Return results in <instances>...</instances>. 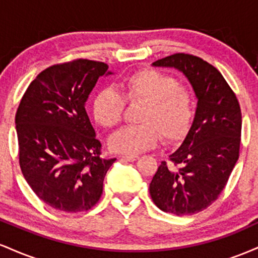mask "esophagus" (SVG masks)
<instances>
[{
  "label": "esophagus",
  "instance_id": "1",
  "mask_svg": "<svg viewBox=\"0 0 258 258\" xmlns=\"http://www.w3.org/2000/svg\"><path fill=\"white\" fill-rule=\"evenodd\" d=\"M123 160H126V161H136V160H138V155H122L121 156Z\"/></svg>",
  "mask_w": 258,
  "mask_h": 258
}]
</instances>
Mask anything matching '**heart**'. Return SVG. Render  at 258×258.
<instances>
[{"label":"heart","mask_w":258,"mask_h":258,"mask_svg":"<svg viewBox=\"0 0 258 258\" xmlns=\"http://www.w3.org/2000/svg\"><path fill=\"white\" fill-rule=\"evenodd\" d=\"M126 102L144 106L138 119L141 125L125 127L109 139V147L116 153L146 152L158 146L161 137L165 143H176L193 123L194 92L160 70L130 74L120 82V93L112 88L100 90L92 103V114L99 125L112 128L123 120Z\"/></svg>","instance_id":"heart-1"}]
</instances>
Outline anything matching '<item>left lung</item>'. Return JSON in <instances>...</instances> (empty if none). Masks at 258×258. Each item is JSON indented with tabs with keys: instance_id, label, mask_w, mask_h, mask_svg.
Wrapping results in <instances>:
<instances>
[{
	"instance_id": "8db88e82",
	"label": "left lung",
	"mask_w": 258,
	"mask_h": 258,
	"mask_svg": "<svg viewBox=\"0 0 258 258\" xmlns=\"http://www.w3.org/2000/svg\"><path fill=\"white\" fill-rule=\"evenodd\" d=\"M154 67L176 68L188 78L198 108L188 135L162 161L149 185L150 197L164 212L198 214L217 200L239 159L241 110L222 74L197 55L174 53Z\"/></svg>"
}]
</instances>
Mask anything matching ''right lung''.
I'll return each instance as SVG.
<instances>
[{
	"mask_svg": "<svg viewBox=\"0 0 258 258\" xmlns=\"http://www.w3.org/2000/svg\"><path fill=\"white\" fill-rule=\"evenodd\" d=\"M103 61L75 59L47 68L29 85L16 114L19 165L35 194L55 210L87 211L103 193L116 159L100 156L102 144L85 103Z\"/></svg>",
	"mask_w": 258,
	"mask_h": 258,
	"instance_id": "1",
	"label": "right lung"
}]
</instances>
